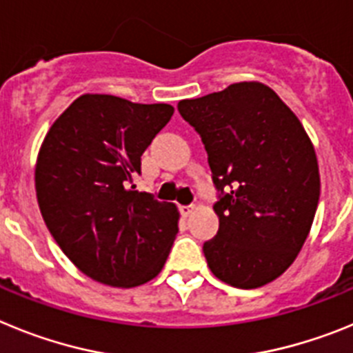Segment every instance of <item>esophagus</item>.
Listing matches in <instances>:
<instances>
[{"instance_id": "obj_1", "label": "esophagus", "mask_w": 353, "mask_h": 353, "mask_svg": "<svg viewBox=\"0 0 353 353\" xmlns=\"http://www.w3.org/2000/svg\"><path fill=\"white\" fill-rule=\"evenodd\" d=\"M179 210H180V214L183 215V217H189V215H191L192 212L196 210V207H194V205H180Z\"/></svg>"}]
</instances>
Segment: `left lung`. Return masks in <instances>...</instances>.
Here are the masks:
<instances>
[{"mask_svg":"<svg viewBox=\"0 0 353 353\" xmlns=\"http://www.w3.org/2000/svg\"><path fill=\"white\" fill-rule=\"evenodd\" d=\"M203 141L219 232L203 244L212 274L235 288L281 276L304 245L320 199L314 148L292 109L261 83L180 101Z\"/></svg>","mask_w":353,"mask_h":353,"instance_id":"left-lung-1","label":"left lung"}]
</instances>
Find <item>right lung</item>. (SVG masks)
<instances>
[{
	"label": "right lung",
	"mask_w": 353,
	"mask_h": 353,
	"mask_svg": "<svg viewBox=\"0 0 353 353\" xmlns=\"http://www.w3.org/2000/svg\"><path fill=\"white\" fill-rule=\"evenodd\" d=\"M173 111L86 93L43 139L35 168L43 221L68 260L102 285L132 288L154 279L179 233L176 207L134 185L143 152Z\"/></svg>",
	"instance_id": "1"
}]
</instances>
